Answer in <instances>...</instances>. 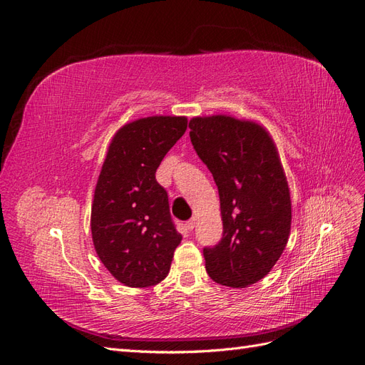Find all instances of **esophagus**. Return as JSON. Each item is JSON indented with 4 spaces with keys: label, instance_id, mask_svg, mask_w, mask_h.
<instances>
[{
    "label": "esophagus",
    "instance_id": "34e87169",
    "mask_svg": "<svg viewBox=\"0 0 365 365\" xmlns=\"http://www.w3.org/2000/svg\"><path fill=\"white\" fill-rule=\"evenodd\" d=\"M195 225H196V219H190V220H187V224H185L187 230H190V231L195 228Z\"/></svg>",
    "mask_w": 365,
    "mask_h": 365
}]
</instances>
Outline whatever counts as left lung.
<instances>
[{
    "mask_svg": "<svg viewBox=\"0 0 365 365\" xmlns=\"http://www.w3.org/2000/svg\"><path fill=\"white\" fill-rule=\"evenodd\" d=\"M192 145L217 185L222 239L204 248L216 283L245 288L282 256L291 231V196L279 152L267 129L230 115L195 117Z\"/></svg>",
    "mask_w": 365,
    "mask_h": 365,
    "instance_id": "8db88e82",
    "label": "left lung"
}]
</instances>
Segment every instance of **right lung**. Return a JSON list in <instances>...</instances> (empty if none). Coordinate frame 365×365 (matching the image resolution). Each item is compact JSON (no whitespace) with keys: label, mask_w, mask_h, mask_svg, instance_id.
<instances>
[{"label":"right lung","mask_w":365,"mask_h":365,"mask_svg":"<svg viewBox=\"0 0 365 365\" xmlns=\"http://www.w3.org/2000/svg\"><path fill=\"white\" fill-rule=\"evenodd\" d=\"M185 129V117L130 121L117 130L98 175L91 207L94 248L105 268L130 288L164 280L182 239L155 172Z\"/></svg>","instance_id":"add662e5"}]
</instances>
